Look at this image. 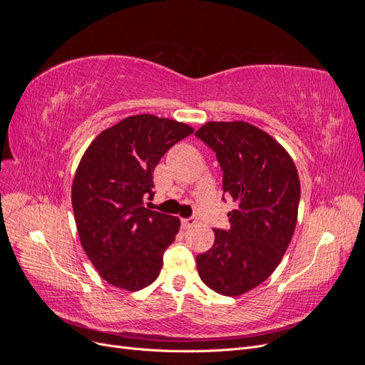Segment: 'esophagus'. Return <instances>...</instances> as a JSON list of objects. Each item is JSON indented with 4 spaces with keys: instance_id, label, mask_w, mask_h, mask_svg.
<instances>
[{
    "instance_id": "34e87169",
    "label": "esophagus",
    "mask_w": 365,
    "mask_h": 365,
    "mask_svg": "<svg viewBox=\"0 0 365 365\" xmlns=\"http://www.w3.org/2000/svg\"><path fill=\"white\" fill-rule=\"evenodd\" d=\"M196 224H197V219H196V217H189V219H182V220H181V227H182L184 230H190V228H193Z\"/></svg>"
}]
</instances>
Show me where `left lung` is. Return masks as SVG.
<instances>
[{
    "instance_id": "obj_1",
    "label": "left lung",
    "mask_w": 365,
    "mask_h": 365,
    "mask_svg": "<svg viewBox=\"0 0 365 365\" xmlns=\"http://www.w3.org/2000/svg\"><path fill=\"white\" fill-rule=\"evenodd\" d=\"M196 137L216 152L224 192L236 204L231 228L215 230L213 247L196 257L197 272L210 289L239 297L267 280L288 250L300 178L288 150L248 121H207Z\"/></svg>"
}]
</instances>
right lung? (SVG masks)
<instances>
[{"instance_id":"1","label":"right lung","mask_w":365,"mask_h":365,"mask_svg":"<svg viewBox=\"0 0 365 365\" xmlns=\"http://www.w3.org/2000/svg\"><path fill=\"white\" fill-rule=\"evenodd\" d=\"M193 130L172 118L130 115L102 130L77 165L71 187L77 233L97 272L115 288L140 291L160 275L181 224L143 201L153 196V169L164 153Z\"/></svg>"}]
</instances>
